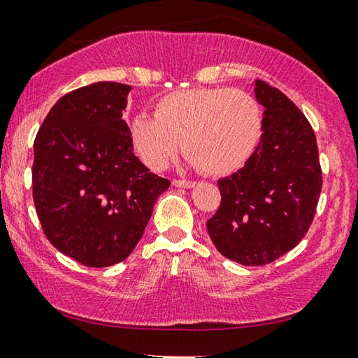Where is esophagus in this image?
<instances>
[{
  "mask_svg": "<svg viewBox=\"0 0 358 358\" xmlns=\"http://www.w3.org/2000/svg\"><path fill=\"white\" fill-rule=\"evenodd\" d=\"M173 186L177 188H194L196 181H189V180H173Z\"/></svg>",
  "mask_w": 358,
  "mask_h": 358,
  "instance_id": "1",
  "label": "esophagus"
}]
</instances>
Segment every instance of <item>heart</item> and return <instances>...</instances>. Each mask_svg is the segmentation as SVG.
I'll return each mask as SVG.
<instances>
[{"instance_id": "1", "label": "heart", "mask_w": 358, "mask_h": 358, "mask_svg": "<svg viewBox=\"0 0 358 358\" xmlns=\"http://www.w3.org/2000/svg\"><path fill=\"white\" fill-rule=\"evenodd\" d=\"M130 133L135 151L149 169L167 167L181 140L191 167L228 175L252 156L262 133V109L244 90H177L157 101L154 117H133Z\"/></svg>"}]
</instances>
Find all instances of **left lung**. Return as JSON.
Listing matches in <instances>:
<instances>
[{
  "instance_id": "1",
  "label": "left lung",
  "mask_w": 358,
  "mask_h": 358,
  "mask_svg": "<svg viewBox=\"0 0 358 358\" xmlns=\"http://www.w3.org/2000/svg\"><path fill=\"white\" fill-rule=\"evenodd\" d=\"M254 94L264 106V133L244 167L218 180L222 204L207 222L218 252L248 266L296 248L322 193L317 138L306 115L262 80H255Z\"/></svg>"
}]
</instances>
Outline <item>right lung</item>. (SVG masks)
<instances>
[{
    "label": "right lung",
    "instance_id": "obj_1",
    "mask_svg": "<svg viewBox=\"0 0 358 358\" xmlns=\"http://www.w3.org/2000/svg\"><path fill=\"white\" fill-rule=\"evenodd\" d=\"M131 87L98 82L64 94L34 143V202L46 238L87 266L125 260L170 181L133 154L124 120Z\"/></svg>",
    "mask_w": 358,
    "mask_h": 358
}]
</instances>
